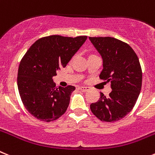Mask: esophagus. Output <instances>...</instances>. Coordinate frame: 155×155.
Returning <instances> with one entry per match:
<instances>
[{"instance_id":"esophagus-1","label":"esophagus","mask_w":155,"mask_h":155,"mask_svg":"<svg viewBox=\"0 0 155 155\" xmlns=\"http://www.w3.org/2000/svg\"><path fill=\"white\" fill-rule=\"evenodd\" d=\"M79 88H80V90H81V91H82V92H86V91H88V89H89V87L81 86Z\"/></svg>"}]
</instances>
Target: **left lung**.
<instances>
[{
  "mask_svg": "<svg viewBox=\"0 0 155 155\" xmlns=\"http://www.w3.org/2000/svg\"><path fill=\"white\" fill-rule=\"evenodd\" d=\"M89 40L101 55L104 69L100 78L110 82L112 91L90 105L92 114L102 121L121 120L133 110L142 86V69L134 50L125 42L110 37Z\"/></svg>",
  "mask_w": 155,
  "mask_h": 155,
  "instance_id": "obj_1",
  "label": "left lung"
}]
</instances>
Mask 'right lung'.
<instances>
[{
    "label": "right lung",
    "instance_id": "right-lung-1",
    "mask_svg": "<svg viewBox=\"0 0 155 155\" xmlns=\"http://www.w3.org/2000/svg\"><path fill=\"white\" fill-rule=\"evenodd\" d=\"M76 38L51 35L34 42L21 59L17 84L22 104L30 114L50 122L66 112L75 87L56 88L52 77L65 67L86 41Z\"/></svg>",
    "mask_w": 155,
    "mask_h": 155
}]
</instances>
